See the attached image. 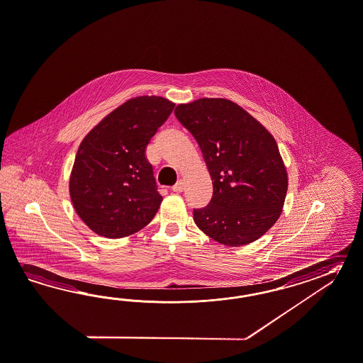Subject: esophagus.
Instances as JSON below:
<instances>
[{
	"label": "esophagus",
	"mask_w": 363,
	"mask_h": 363,
	"mask_svg": "<svg viewBox=\"0 0 363 363\" xmlns=\"http://www.w3.org/2000/svg\"><path fill=\"white\" fill-rule=\"evenodd\" d=\"M183 189H184V180H179L175 186H172V191L174 192H177V194H180V192H183Z\"/></svg>",
	"instance_id": "esophagus-1"
}]
</instances>
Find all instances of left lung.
<instances>
[{
    "label": "left lung",
    "mask_w": 363,
    "mask_h": 363,
    "mask_svg": "<svg viewBox=\"0 0 363 363\" xmlns=\"http://www.w3.org/2000/svg\"><path fill=\"white\" fill-rule=\"evenodd\" d=\"M175 116L197 140L213 183L211 204L194 211L196 225L226 246L257 241L278 221L289 189L277 140L228 99L179 104Z\"/></svg>",
    "instance_id": "obj_1"
}]
</instances>
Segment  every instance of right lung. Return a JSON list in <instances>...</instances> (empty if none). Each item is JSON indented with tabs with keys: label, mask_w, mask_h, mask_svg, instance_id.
<instances>
[{
	"label": "right lung",
	"mask_w": 363,
	"mask_h": 363,
	"mask_svg": "<svg viewBox=\"0 0 363 363\" xmlns=\"http://www.w3.org/2000/svg\"><path fill=\"white\" fill-rule=\"evenodd\" d=\"M174 108L160 96L133 97L84 137L69 177V196L92 232L128 237L158 212L163 197L145 151Z\"/></svg>",
	"instance_id": "1"
}]
</instances>
